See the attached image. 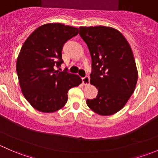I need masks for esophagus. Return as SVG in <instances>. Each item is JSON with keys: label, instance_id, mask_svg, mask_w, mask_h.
I'll list each match as a JSON object with an SVG mask.
<instances>
[{"label": "esophagus", "instance_id": "34e87169", "mask_svg": "<svg viewBox=\"0 0 158 158\" xmlns=\"http://www.w3.org/2000/svg\"><path fill=\"white\" fill-rule=\"evenodd\" d=\"M82 81H83V84H84V85H87V84H89V83H90V77H89V76H85V77H83Z\"/></svg>", "mask_w": 158, "mask_h": 158}]
</instances>
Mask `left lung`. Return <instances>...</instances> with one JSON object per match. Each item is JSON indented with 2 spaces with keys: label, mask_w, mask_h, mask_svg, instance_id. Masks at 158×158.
<instances>
[{
  "label": "left lung",
  "mask_w": 158,
  "mask_h": 158,
  "mask_svg": "<svg viewBox=\"0 0 158 158\" xmlns=\"http://www.w3.org/2000/svg\"><path fill=\"white\" fill-rule=\"evenodd\" d=\"M79 34L92 58L90 84L98 89L97 97L87 104L101 115L115 114L124 107L134 93L138 71L129 44L112 27H80Z\"/></svg>",
  "instance_id": "1"
}]
</instances>
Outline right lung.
<instances>
[{
    "instance_id": "add662e5",
    "label": "right lung",
    "mask_w": 158,
    "mask_h": 158,
    "mask_svg": "<svg viewBox=\"0 0 158 158\" xmlns=\"http://www.w3.org/2000/svg\"><path fill=\"white\" fill-rule=\"evenodd\" d=\"M78 34V28L61 23L38 27L27 39L17 61L19 86L27 101L43 113H54L68 100V92L82 80L77 74L55 70L63 63L64 43Z\"/></svg>"
}]
</instances>
